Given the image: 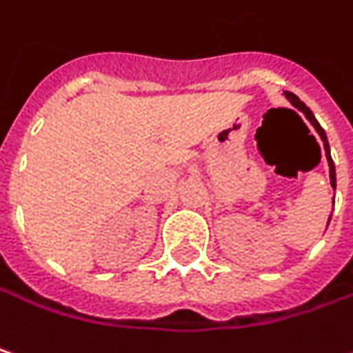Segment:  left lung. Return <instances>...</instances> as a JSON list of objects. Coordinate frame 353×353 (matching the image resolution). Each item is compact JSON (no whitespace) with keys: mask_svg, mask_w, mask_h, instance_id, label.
I'll list each match as a JSON object with an SVG mask.
<instances>
[{"mask_svg":"<svg viewBox=\"0 0 353 353\" xmlns=\"http://www.w3.org/2000/svg\"><path fill=\"white\" fill-rule=\"evenodd\" d=\"M285 98L291 102V106H295L299 112H303V116L310 120V124L315 128V132L319 134V139L323 142V150H325V159H327V166H330V185H332V189L336 190V164L332 161V152H330V142H327V134H325V130L319 126V122H317V118L314 116V112L295 96V94H291V92H285ZM330 221H332V214H330V219H327V225H330Z\"/></svg>","mask_w":353,"mask_h":353,"instance_id":"left-lung-1","label":"left lung"}]
</instances>
